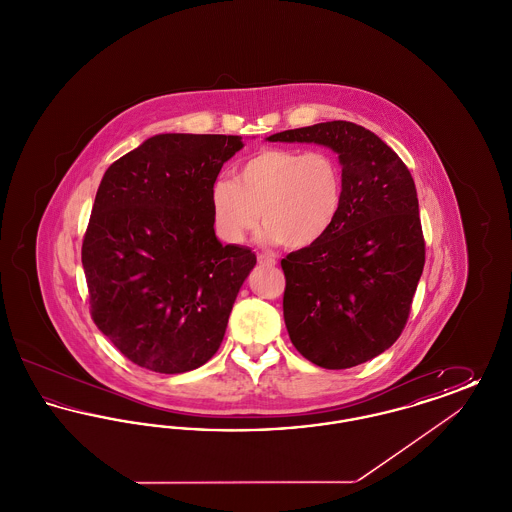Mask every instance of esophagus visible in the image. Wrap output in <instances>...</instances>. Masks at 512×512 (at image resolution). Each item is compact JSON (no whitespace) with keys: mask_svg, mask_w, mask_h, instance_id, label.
<instances>
[{"mask_svg":"<svg viewBox=\"0 0 512 512\" xmlns=\"http://www.w3.org/2000/svg\"><path fill=\"white\" fill-rule=\"evenodd\" d=\"M257 261L261 265H267V267H274L276 265V259L270 253H257Z\"/></svg>","mask_w":512,"mask_h":512,"instance_id":"esophagus-1","label":"esophagus"}]
</instances>
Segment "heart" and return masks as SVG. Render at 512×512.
<instances>
[{
  "instance_id": "1",
  "label": "heart",
  "mask_w": 512,
  "mask_h": 512,
  "mask_svg": "<svg viewBox=\"0 0 512 512\" xmlns=\"http://www.w3.org/2000/svg\"><path fill=\"white\" fill-rule=\"evenodd\" d=\"M343 197V169L330 151L267 147L245 159L236 182L215 180L209 203L224 242H244L261 217L267 240L307 249L334 228Z\"/></svg>"
}]
</instances>
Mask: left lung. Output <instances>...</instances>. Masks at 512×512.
I'll list each match as a JSON object with an SVG mask.
<instances>
[{"label": "left lung", "instance_id": "left-lung-1", "mask_svg": "<svg viewBox=\"0 0 512 512\" xmlns=\"http://www.w3.org/2000/svg\"><path fill=\"white\" fill-rule=\"evenodd\" d=\"M268 142L330 147L340 157V219L318 244L282 259L284 320L295 349L322 368L361 365L401 336L424 268L413 176L355 122H318Z\"/></svg>", "mask_w": 512, "mask_h": 512}]
</instances>
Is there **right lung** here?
Returning <instances> with one entry per match:
<instances>
[{
  "mask_svg": "<svg viewBox=\"0 0 512 512\" xmlns=\"http://www.w3.org/2000/svg\"><path fill=\"white\" fill-rule=\"evenodd\" d=\"M242 136L157 134L101 178L82 242L90 313L134 365L180 374L220 347L255 253L215 236L209 192Z\"/></svg>",
  "mask_w": 512,
  "mask_h": 512,
  "instance_id": "add662e5",
  "label": "right lung"
}]
</instances>
